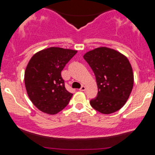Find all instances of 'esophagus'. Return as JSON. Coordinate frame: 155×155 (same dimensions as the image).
<instances>
[{
    "instance_id": "obj_1",
    "label": "esophagus",
    "mask_w": 155,
    "mask_h": 155,
    "mask_svg": "<svg viewBox=\"0 0 155 155\" xmlns=\"http://www.w3.org/2000/svg\"><path fill=\"white\" fill-rule=\"evenodd\" d=\"M85 89H86V88H85V86H84V85H82V86L80 88H79V90H80V91H85Z\"/></svg>"
}]
</instances>
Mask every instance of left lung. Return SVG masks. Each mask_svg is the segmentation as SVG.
Returning <instances> with one entry per match:
<instances>
[{"mask_svg":"<svg viewBox=\"0 0 155 155\" xmlns=\"http://www.w3.org/2000/svg\"><path fill=\"white\" fill-rule=\"evenodd\" d=\"M91 68L97 85V97L90 101L98 112L109 114L126 104L133 87V69L129 60L120 52L97 48L83 56Z\"/></svg>","mask_w":155,"mask_h":155,"instance_id":"obj_1","label":"left lung"}]
</instances>
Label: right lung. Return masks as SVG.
<instances>
[{"mask_svg": "<svg viewBox=\"0 0 155 155\" xmlns=\"http://www.w3.org/2000/svg\"><path fill=\"white\" fill-rule=\"evenodd\" d=\"M77 51L51 47L38 52L25 71L28 97L38 110L56 114L67 107L73 94L65 88L61 71Z\"/></svg>", "mask_w": 155, "mask_h": 155, "instance_id": "right-lung-1", "label": "right lung"}]
</instances>
